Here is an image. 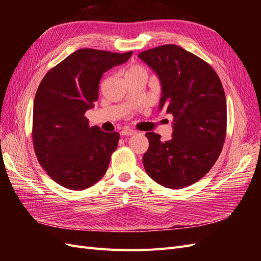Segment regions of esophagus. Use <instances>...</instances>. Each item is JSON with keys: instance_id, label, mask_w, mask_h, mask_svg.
<instances>
[{"instance_id": "esophagus-1", "label": "esophagus", "mask_w": 261, "mask_h": 261, "mask_svg": "<svg viewBox=\"0 0 261 261\" xmlns=\"http://www.w3.org/2000/svg\"><path fill=\"white\" fill-rule=\"evenodd\" d=\"M135 134H136V130L130 129V128H124L121 132V135L123 136H132V135H135Z\"/></svg>"}]
</instances>
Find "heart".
Instances as JSON below:
<instances>
[{"mask_svg": "<svg viewBox=\"0 0 261 261\" xmlns=\"http://www.w3.org/2000/svg\"><path fill=\"white\" fill-rule=\"evenodd\" d=\"M124 75H125V78L132 77V76H137V75H145V76H147V72H146V69L141 65L134 64V65H130V66H128L127 68L125 69Z\"/></svg>", "mask_w": 261, "mask_h": 261, "instance_id": "b5f03b06", "label": "heart"}]
</instances>
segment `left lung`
<instances>
[{"instance_id":"left-lung-1","label":"left lung","mask_w":261,"mask_h":261,"mask_svg":"<svg viewBox=\"0 0 261 261\" xmlns=\"http://www.w3.org/2000/svg\"><path fill=\"white\" fill-rule=\"evenodd\" d=\"M162 85L160 109L173 116L172 139L146 133L143 156L158 184L180 189L202 178L216 163L226 136V100L218 74L206 61L175 44L141 52Z\"/></svg>"}]
</instances>
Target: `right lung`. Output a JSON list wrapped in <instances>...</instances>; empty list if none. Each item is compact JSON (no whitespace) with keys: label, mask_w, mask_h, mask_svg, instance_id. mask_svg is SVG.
<instances>
[{"label":"right lung","mask_w":261,"mask_h":261,"mask_svg":"<svg viewBox=\"0 0 261 261\" xmlns=\"http://www.w3.org/2000/svg\"><path fill=\"white\" fill-rule=\"evenodd\" d=\"M132 54L77 50L52 67L39 85L31 133L34 149L46 174L61 186L84 191L106 174L120 134L89 127L85 113L98 100L103 73Z\"/></svg>","instance_id":"add662e5"}]
</instances>
